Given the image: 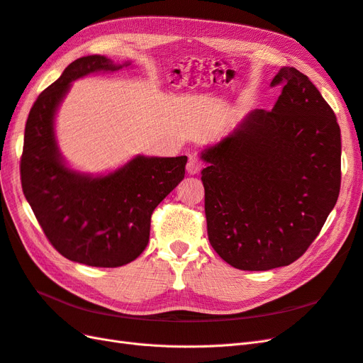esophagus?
Returning <instances> with one entry per match:
<instances>
[{"mask_svg":"<svg viewBox=\"0 0 363 363\" xmlns=\"http://www.w3.org/2000/svg\"><path fill=\"white\" fill-rule=\"evenodd\" d=\"M200 169H201V163H200L199 159H195V157H192L188 162V164H186V171H188V174H191V175L199 174Z\"/></svg>","mask_w":363,"mask_h":363,"instance_id":"obj_1","label":"esophagus"}]
</instances>
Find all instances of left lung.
<instances>
[{
    "label": "left lung",
    "mask_w": 363,
    "mask_h": 363,
    "mask_svg": "<svg viewBox=\"0 0 363 363\" xmlns=\"http://www.w3.org/2000/svg\"><path fill=\"white\" fill-rule=\"evenodd\" d=\"M279 83L283 91L271 112H248L200 151L208 240L244 271L298 259L340 189V128L332 107L298 69L283 67L271 82Z\"/></svg>",
    "instance_id": "1"
}]
</instances>
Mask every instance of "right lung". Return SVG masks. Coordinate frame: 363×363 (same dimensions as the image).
<instances>
[{
  "label": "right lung",
  "mask_w": 363,
  "mask_h": 363,
  "mask_svg": "<svg viewBox=\"0 0 363 363\" xmlns=\"http://www.w3.org/2000/svg\"><path fill=\"white\" fill-rule=\"evenodd\" d=\"M131 67L106 56L74 60L33 104L24 135L21 182L52 247L67 259L98 268L127 265L150 239L152 211L184 179L186 156L138 155L103 174L72 168L56 136V116L72 82Z\"/></svg>",
  "instance_id": "1"
}]
</instances>
